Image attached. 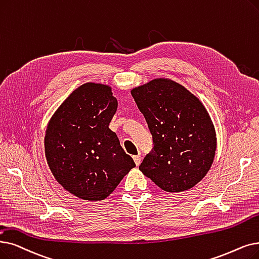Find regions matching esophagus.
Segmentation results:
<instances>
[{"label": "esophagus", "instance_id": "1", "mask_svg": "<svg viewBox=\"0 0 259 259\" xmlns=\"http://www.w3.org/2000/svg\"><path fill=\"white\" fill-rule=\"evenodd\" d=\"M133 160H134V163H136V165L139 166L141 164L142 157H141V155H133Z\"/></svg>", "mask_w": 259, "mask_h": 259}]
</instances>
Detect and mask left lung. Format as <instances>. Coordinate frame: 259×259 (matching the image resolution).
<instances>
[{
    "label": "left lung",
    "mask_w": 259,
    "mask_h": 259,
    "mask_svg": "<svg viewBox=\"0 0 259 259\" xmlns=\"http://www.w3.org/2000/svg\"><path fill=\"white\" fill-rule=\"evenodd\" d=\"M131 94L152 136L153 148L140 170L168 193L194 187L216 152V132L206 109L183 85L159 78Z\"/></svg>",
    "instance_id": "obj_1"
}]
</instances>
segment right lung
<instances>
[{"instance_id": "right-lung-1", "label": "right lung", "mask_w": 259, "mask_h": 259, "mask_svg": "<svg viewBox=\"0 0 259 259\" xmlns=\"http://www.w3.org/2000/svg\"><path fill=\"white\" fill-rule=\"evenodd\" d=\"M116 109L109 85L88 82L64 100L49 122L44 147L50 169L78 198L104 200L136 167L109 129Z\"/></svg>"}]
</instances>
